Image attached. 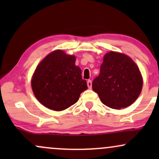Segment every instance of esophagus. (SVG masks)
Returning <instances> with one entry per match:
<instances>
[{"instance_id":"1","label":"esophagus","mask_w":159,"mask_h":159,"mask_svg":"<svg viewBox=\"0 0 159 159\" xmlns=\"http://www.w3.org/2000/svg\"><path fill=\"white\" fill-rule=\"evenodd\" d=\"M87 84V87H88V88L91 89V87H92V81H91V80H88Z\"/></svg>"}]
</instances>
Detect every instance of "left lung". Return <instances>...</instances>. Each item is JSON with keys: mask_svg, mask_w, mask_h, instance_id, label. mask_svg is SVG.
Wrapping results in <instances>:
<instances>
[{"mask_svg": "<svg viewBox=\"0 0 159 159\" xmlns=\"http://www.w3.org/2000/svg\"><path fill=\"white\" fill-rule=\"evenodd\" d=\"M92 87L104 105L122 109L134 103L140 96L143 77L130 57L109 52L104 56L100 74L93 80Z\"/></svg>", "mask_w": 159, "mask_h": 159, "instance_id": "8db88e82", "label": "left lung"}]
</instances>
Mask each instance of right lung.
Returning a JSON list of instances; mask_svg holds the SVG:
<instances>
[{"instance_id": "right-lung-1", "label": "right lung", "mask_w": 159, "mask_h": 159, "mask_svg": "<svg viewBox=\"0 0 159 159\" xmlns=\"http://www.w3.org/2000/svg\"><path fill=\"white\" fill-rule=\"evenodd\" d=\"M75 55L61 49L53 51L37 65L31 78L34 96L50 110L61 111L78 102L87 89Z\"/></svg>"}]
</instances>
